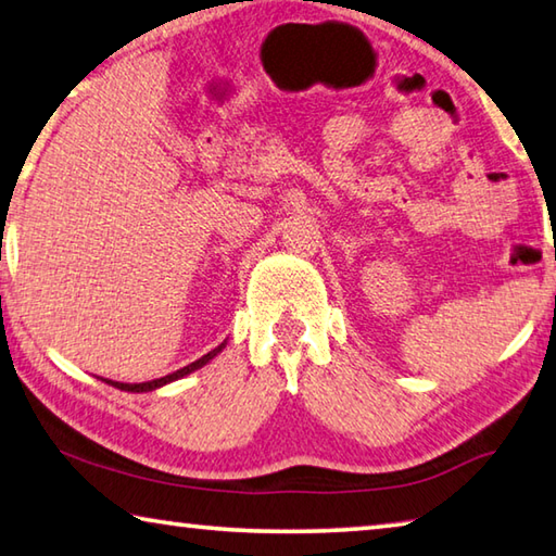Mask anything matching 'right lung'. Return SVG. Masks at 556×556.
I'll return each mask as SVG.
<instances>
[{
    "mask_svg": "<svg viewBox=\"0 0 556 556\" xmlns=\"http://www.w3.org/2000/svg\"><path fill=\"white\" fill-rule=\"evenodd\" d=\"M225 343H228V341H223L218 348H213L211 353H205V355H203V357H199V361H195V363L186 365V368L176 370V372H172V375H164V378H159V380H149V382H115V380H108V378H100V380H102V382H108V384H112V388H117V390H125V392H152V390L164 388V384H168V382H176V380L186 378V375H191L193 370L203 368V365H208V363L213 361V357L223 351Z\"/></svg>",
    "mask_w": 556,
    "mask_h": 556,
    "instance_id": "1",
    "label": "right lung"
}]
</instances>
